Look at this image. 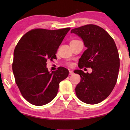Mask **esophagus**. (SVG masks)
I'll return each mask as SVG.
<instances>
[{
    "label": "esophagus",
    "instance_id": "esophagus-1",
    "mask_svg": "<svg viewBox=\"0 0 130 130\" xmlns=\"http://www.w3.org/2000/svg\"><path fill=\"white\" fill-rule=\"evenodd\" d=\"M73 74V72L71 70H70V71H69V74H70V75H72Z\"/></svg>",
    "mask_w": 130,
    "mask_h": 130
}]
</instances>
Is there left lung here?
I'll list each match as a JSON object with an SVG mask.
<instances>
[{
	"instance_id": "obj_1",
	"label": "left lung",
	"mask_w": 130,
	"mask_h": 130,
	"mask_svg": "<svg viewBox=\"0 0 130 130\" xmlns=\"http://www.w3.org/2000/svg\"><path fill=\"white\" fill-rule=\"evenodd\" d=\"M71 33L79 37L87 47L79 60V67L92 69L91 73L74 71L80 76L76 94L85 103H99L110 95L117 82L120 59L116 43L105 30L96 25L76 28Z\"/></svg>"
}]
</instances>
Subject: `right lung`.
<instances>
[{
	"instance_id": "obj_1",
	"label": "right lung",
	"mask_w": 130,
	"mask_h": 130,
	"mask_svg": "<svg viewBox=\"0 0 130 130\" xmlns=\"http://www.w3.org/2000/svg\"><path fill=\"white\" fill-rule=\"evenodd\" d=\"M70 30L34 29L18 43L13 54V72L22 96L30 103H49L56 96L59 83L68 77L69 71L64 67L50 73L46 62L57 59V51Z\"/></svg>"
}]
</instances>
